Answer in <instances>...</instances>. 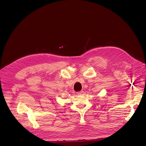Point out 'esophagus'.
Masks as SVG:
<instances>
[{
	"label": "esophagus",
	"instance_id": "esophagus-1",
	"mask_svg": "<svg viewBox=\"0 0 146 146\" xmlns=\"http://www.w3.org/2000/svg\"><path fill=\"white\" fill-rule=\"evenodd\" d=\"M82 93H83V91H80V92H77V94L78 95H82Z\"/></svg>",
	"mask_w": 146,
	"mask_h": 146
}]
</instances>
